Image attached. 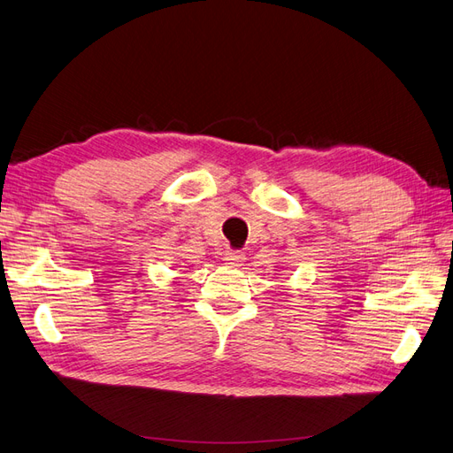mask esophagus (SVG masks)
<instances>
[{"label":"esophagus","mask_w":453,"mask_h":453,"mask_svg":"<svg viewBox=\"0 0 453 453\" xmlns=\"http://www.w3.org/2000/svg\"><path fill=\"white\" fill-rule=\"evenodd\" d=\"M224 261H226L227 265H231V267H239V265H242L244 254L241 250H227L224 254Z\"/></svg>","instance_id":"esophagus-1"}]
</instances>
